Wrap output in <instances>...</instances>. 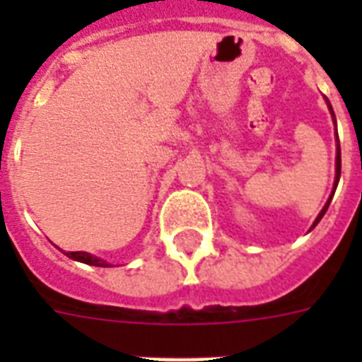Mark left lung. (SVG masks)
<instances>
[{
	"instance_id": "left-lung-1",
	"label": "left lung",
	"mask_w": 362,
	"mask_h": 362,
	"mask_svg": "<svg viewBox=\"0 0 362 362\" xmlns=\"http://www.w3.org/2000/svg\"><path fill=\"white\" fill-rule=\"evenodd\" d=\"M325 101H327V107H329V110H331L332 122H334V125H337V118H334V110H332L331 103H329V99H325ZM340 170H342V158H340V142H338V135H337V178H334V186H332V192H331V195H329V199H327L325 206L321 209V212H320V214H317V218H315L314 226L310 227V229H314V227L317 226V223H320V221H321V218L325 216L327 209H329V204H331V201H332V195H334V192H337L338 180H340Z\"/></svg>"
}]
</instances>
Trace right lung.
Here are the masks:
<instances>
[{
    "instance_id": "obj_1",
    "label": "right lung",
    "mask_w": 362,
    "mask_h": 362,
    "mask_svg": "<svg viewBox=\"0 0 362 362\" xmlns=\"http://www.w3.org/2000/svg\"><path fill=\"white\" fill-rule=\"evenodd\" d=\"M67 257L75 259V261H81L84 264H92V267H115L109 261H105V259L98 257V255H92V253L88 252H67L65 253Z\"/></svg>"
}]
</instances>
